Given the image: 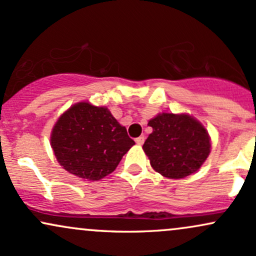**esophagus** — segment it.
Here are the masks:
<instances>
[{"label": "esophagus", "instance_id": "esophagus-1", "mask_svg": "<svg viewBox=\"0 0 256 256\" xmlns=\"http://www.w3.org/2000/svg\"><path fill=\"white\" fill-rule=\"evenodd\" d=\"M136 140V143H137V144L142 146L143 143H144V137H143V136H140V137H137L136 140Z\"/></svg>", "mask_w": 256, "mask_h": 256}]
</instances>
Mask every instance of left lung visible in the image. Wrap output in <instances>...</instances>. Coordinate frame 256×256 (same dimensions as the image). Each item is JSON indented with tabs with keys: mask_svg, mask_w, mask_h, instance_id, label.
<instances>
[{
	"mask_svg": "<svg viewBox=\"0 0 256 256\" xmlns=\"http://www.w3.org/2000/svg\"><path fill=\"white\" fill-rule=\"evenodd\" d=\"M152 132L143 149L155 171L167 178H184L196 172L210 152L207 131L192 116L158 114L148 122Z\"/></svg>",
	"mask_w": 256,
	"mask_h": 256,
	"instance_id": "left-lung-1",
	"label": "left lung"
}]
</instances>
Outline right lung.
Segmentation results:
<instances>
[{
  "instance_id": "1",
  "label": "right lung",
  "mask_w": 256,
  "mask_h": 256,
  "mask_svg": "<svg viewBox=\"0 0 256 256\" xmlns=\"http://www.w3.org/2000/svg\"><path fill=\"white\" fill-rule=\"evenodd\" d=\"M60 165L80 178L98 180L116 168L134 140L104 107L86 102L64 113L52 132Z\"/></svg>"
}]
</instances>
